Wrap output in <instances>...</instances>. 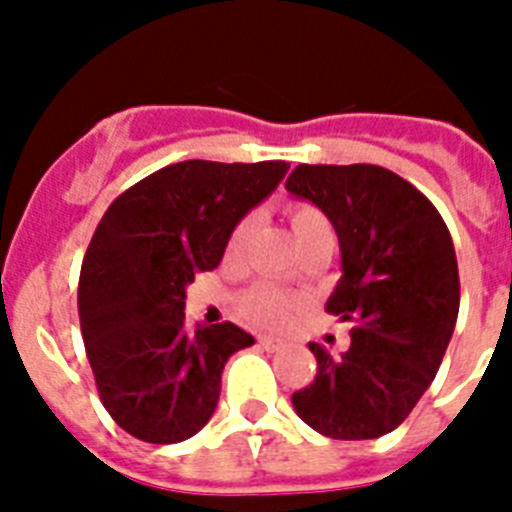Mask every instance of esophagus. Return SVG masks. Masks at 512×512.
<instances>
[{"mask_svg": "<svg viewBox=\"0 0 512 512\" xmlns=\"http://www.w3.org/2000/svg\"><path fill=\"white\" fill-rule=\"evenodd\" d=\"M259 346L264 348V351H279V348H282V341L274 336H259Z\"/></svg>", "mask_w": 512, "mask_h": 512, "instance_id": "obj_1", "label": "esophagus"}]
</instances>
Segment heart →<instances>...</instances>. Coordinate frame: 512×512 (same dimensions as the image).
I'll use <instances>...</instances> for the list:
<instances>
[{
	"label": "heart",
	"instance_id": "1",
	"mask_svg": "<svg viewBox=\"0 0 512 512\" xmlns=\"http://www.w3.org/2000/svg\"><path fill=\"white\" fill-rule=\"evenodd\" d=\"M287 217L292 230H295L297 241H300V246H305L307 241H312V238L320 233H333L328 217H325L315 205H307V202L289 205ZM253 225H256V217L253 215L241 217V220L235 223V228L230 230L228 246H225L228 259H238V256H241ZM238 310H241V315L248 323L261 325V328H279V325L287 323L289 310H292V297H287L284 292H279V289L269 287V284H256V287L243 292L241 300H238Z\"/></svg>",
	"mask_w": 512,
	"mask_h": 512
}]
</instances>
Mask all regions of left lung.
<instances>
[{"label":"left lung","instance_id":"8db88e82","mask_svg":"<svg viewBox=\"0 0 512 512\" xmlns=\"http://www.w3.org/2000/svg\"><path fill=\"white\" fill-rule=\"evenodd\" d=\"M287 192L320 207L336 228L343 277L325 310L354 323L343 354L310 343L318 374L292 405L328 438H379L418 405L451 341L454 241L433 202L382 166L300 164Z\"/></svg>","mask_w":512,"mask_h":512}]
</instances>
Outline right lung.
Here are the masks:
<instances>
[{
	"label": "right lung",
	"instance_id": "1",
	"mask_svg": "<svg viewBox=\"0 0 512 512\" xmlns=\"http://www.w3.org/2000/svg\"><path fill=\"white\" fill-rule=\"evenodd\" d=\"M287 169L182 161L125 189L99 220L81 264V336L99 400L130 436L179 443L215 413L225 364L253 336L233 323L189 330L187 284L220 264L230 230Z\"/></svg>",
	"mask_w": 512,
	"mask_h": 512
}]
</instances>
